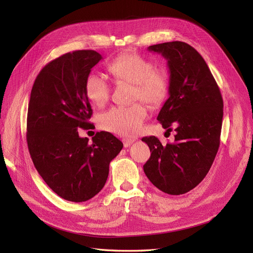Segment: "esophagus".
<instances>
[{"label": "esophagus", "mask_w": 253, "mask_h": 253, "mask_svg": "<svg viewBox=\"0 0 253 253\" xmlns=\"http://www.w3.org/2000/svg\"><path fill=\"white\" fill-rule=\"evenodd\" d=\"M135 140L132 139V138H124L122 139V142H124V145L126 148V147H129Z\"/></svg>", "instance_id": "esophagus-1"}]
</instances>
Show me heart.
<instances>
[{
  "mask_svg": "<svg viewBox=\"0 0 253 253\" xmlns=\"http://www.w3.org/2000/svg\"><path fill=\"white\" fill-rule=\"evenodd\" d=\"M108 71L116 82L134 84L133 99H141L151 106L162 104L169 93L170 75L167 68L154 66L152 61L135 52L120 53L108 65ZM110 84L101 75L89 74L84 82V94L96 106L109 101ZM148 116V109L137 102L128 106H114L99 116V126L105 131L121 135L138 134Z\"/></svg>",
  "mask_w": 253,
  "mask_h": 253,
  "instance_id": "b5f03b06",
  "label": "heart"
}]
</instances>
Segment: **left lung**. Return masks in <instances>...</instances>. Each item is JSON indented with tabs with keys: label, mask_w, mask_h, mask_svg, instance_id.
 Wrapping results in <instances>:
<instances>
[{
	"label": "left lung",
	"mask_w": 253,
	"mask_h": 253,
	"mask_svg": "<svg viewBox=\"0 0 253 253\" xmlns=\"http://www.w3.org/2000/svg\"><path fill=\"white\" fill-rule=\"evenodd\" d=\"M162 53L170 72L169 98L157 120L174 142L155 136L141 139L151 156L143 166L150 181L163 192L179 195L195 188L209 172L220 142L223 98L204 58L191 45L173 41L149 46Z\"/></svg>",
	"instance_id": "left-lung-1"
}]
</instances>
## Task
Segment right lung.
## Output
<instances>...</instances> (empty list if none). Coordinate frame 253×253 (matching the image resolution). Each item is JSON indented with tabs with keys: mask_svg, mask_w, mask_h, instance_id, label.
<instances>
[{
	"mask_svg": "<svg viewBox=\"0 0 253 253\" xmlns=\"http://www.w3.org/2000/svg\"><path fill=\"white\" fill-rule=\"evenodd\" d=\"M101 55L75 50L50 61L37 76L27 112L30 157L47 186L66 201L81 203L100 192L109 167L124 148L109 132H97L88 142L78 128H93V110L84 82Z\"/></svg>",
	"mask_w": 253,
	"mask_h": 253,
	"instance_id": "right-lung-1",
	"label": "right lung"
}]
</instances>
